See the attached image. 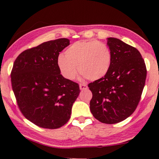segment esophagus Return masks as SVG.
Wrapping results in <instances>:
<instances>
[{
  "instance_id": "obj_1",
  "label": "esophagus",
  "mask_w": 159,
  "mask_h": 159,
  "mask_svg": "<svg viewBox=\"0 0 159 159\" xmlns=\"http://www.w3.org/2000/svg\"><path fill=\"white\" fill-rule=\"evenodd\" d=\"M88 87L85 84H80V89L81 90H86L88 89Z\"/></svg>"
}]
</instances>
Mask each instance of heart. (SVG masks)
Segmentation results:
<instances>
[{"mask_svg": "<svg viewBox=\"0 0 159 159\" xmlns=\"http://www.w3.org/2000/svg\"><path fill=\"white\" fill-rule=\"evenodd\" d=\"M111 61V51L106 44L83 40L70 45L64 56H59L57 66L61 75L68 80L74 79L79 67L82 79L96 80L107 74Z\"/></svg>", "mask_w": 159, "mask_h": 159, "instance_id": "heart-1", "label": "heart"}]
</instances>
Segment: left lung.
Here are the masks:
<instances>
[{"label":"left lung","mask_w":159,"mask_h":159,"mask_svg":"<svg viewBox=\"0 0 159 159\" xmlns=\"http://www.w3.org/2000/svg\"><path fill=\"white\" fill-rule=\"evenodd\" d=\"M111 54L108 72L88 84L93 93L90 109L97 120L107 124L123 121L135 111L143 91L147 68L135 48L108 38Z\"/></svg>","instance_id":"8db88e82"}]
</instances>
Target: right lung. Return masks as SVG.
Here are the masks:
<instances>
[{"instance_id":"add662e5","label":"right lung","mask_w":159,"mask_h":159,"mask_svg":"<svg viewBox=\"0 0 159 159\" xmlns=\"http://www.w3.org/2000/svg\"><path fill=\"white\" fill-rule=\"evenodd\" d=\"M69 44L67 39L43 43L23 51L13 64L12 88L19 109L41 128L66 124L80 92L79 84L61 76L57 66L60 52Z\"/></svg>"}]
</instances>
